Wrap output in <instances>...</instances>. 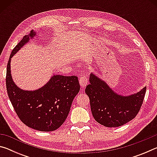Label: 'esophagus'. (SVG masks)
Segmentation results:
<instances>
[{"label":"esophagus","instance_id":"esophagus-1","mask_svg":"<svg viewBox=\"0 0 157 157\" xmlns=\"http://www.w3.org/2000/svg\"><path fill=\"white\" fill-rule=\"evenodd\" d=\"M88 83V78L86 75H82L80 78H79V84L82 87V88H84L85 86L87 85Z\"/></svg>","mask_w":157,"mask_h":157}]
</instances>
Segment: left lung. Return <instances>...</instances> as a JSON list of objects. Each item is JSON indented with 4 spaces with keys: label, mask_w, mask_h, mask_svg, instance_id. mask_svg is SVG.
I'll list each match as a JSON object with an SVG mask.
<instances>
[{
    "label": "left lung",
    "mask_w": 157,
    "mask_h": 157,
    "mask_svg": "<svg viewBox=\"0 0 157 157\" xmlns=\"http://www.w3.org/2000/svg\"><path fill=\"white\" fill-rule=\"evenodd\" d=\"M85 89L90 100L92 115L98 123L107 127L123 125L134 119L144 100L146 86L129 95L117 94L95 74L89 76Z\"/></svg>",
    "instance_id": "1"
}]
</instances>
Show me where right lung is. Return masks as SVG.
<instances>
[{
    "label": "right lung",
    "mask_w": 157,
    "mask_h": 157,
    "mask_svg": "<svg viewBox=\"0 0 157 157\" xmlns=\"http://www.w3.org/2000/svg\"><path fill=\"white\" fill-rule=\"evenodd\" d=\"M36 36L32 30L13 49L7 66V94L16 113L25 125L41 132H52L64 123L73 100L80 89L77 76L53 75L44 86L34 91L20 89L11 74L12 57Z\"/></svg>",
    "instance_id": "add662e5"
}]
</instances>
